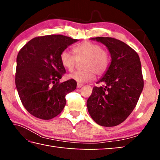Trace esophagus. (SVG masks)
<instances>
[{
    "instance_id": "obj_1",
    "label": "esophagus",
    "mask_w": 160,
    "mask_h": 160,
    "mask_svg": "<svg viewBox=\"0 0 160 160\" xmlns=\"http://www.w3.org/2000/svg\"><path fill=\"white\" fill-rule=\"evenodd\" d=\"M82 86H83V84L82 83L78 82V84H77V88H81V87H82Z\"/></svg>"
}]
</instances>
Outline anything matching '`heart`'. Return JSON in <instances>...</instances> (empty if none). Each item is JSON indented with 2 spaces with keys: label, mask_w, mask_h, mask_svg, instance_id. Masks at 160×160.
<instances>
[{
  "label": "heart",
  "mask_w": 160,
  "mask_h": 160,
  "mask_svg": "<svg viewBox=\"0 0 160 160\" xmlns=\"http://www.w3.org/2000/svg\"><path fill=\"white\" fill-rule=\"evenodd\" d=\"M72 51L74 56L66 50L62 51L60 61L64 68L69 72L75 69L78 62L83 61L82 68L84 70L69 75L70 78L78 82L92 80L95 74L101 76L109 69L111 63L110 53L98 43L83 42L75 47Z\"/></svg>",
  "instance_id": "b5f03b06"
}]
</instances>
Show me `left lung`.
I'll return each mask as SVG.
<instances>
[{
    "label": "left lung",
    "mask_w": 160,
    "mask_h": 160,
    "mask_svg": "<svg viewBox=\"0 0 160 160\" xmlns=\"http://www.w3.org/2000/svg\"><path fill=\"white\" fill-rule=\"evenodd\" d=\"M106 45L112 63L105 75L94 86L87 101L89 113L102 126L112 127L123 122L136 106L143 80L141 63L136 51L112 37H95Z\"/></svg>",
    "instance_id": "1"
}]
</instances>
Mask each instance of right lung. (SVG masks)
<instances>
[{"mask_svg": "<svg viewBox=\"0 0 160 160\" xmlns=\"http://www.w3.org/2000/svg\"><path fill=\"white\" fill-rule=\"evenodd\" d=\"M77 41L61 34L37 37L19 51L15 85L22 104L32 116L43 120L56 117L66 104V94L76 89L75 80H59L66 73L61 53Z\"/></svg>", "mask_w": 160, "mask_h": 160, "instance_id": "obj_1", "label": "right lung"}]
</instances>
